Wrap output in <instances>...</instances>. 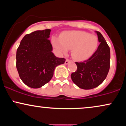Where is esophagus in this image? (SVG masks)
I'll return each instance as SVG.
<instances>
[{
	"mask_svg": "<svg viewBox=\"0 0 126 126\" xmlns=\"http://www.w3.org/2000/svg\"><path fill=\"white\" fill-rule=\"evenodd\" d=\"M70 62H71V61H70V60H69V59H66V61H65V63H64L65 64H68L69 63H70Z\"/></svg>",
	"mask_w": 126,
	"mask_h": 126,
	"instance_id": "esophagus-1",
	"label": "esophagus"
}]
</instances>
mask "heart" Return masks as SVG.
Here are the masks:
<instances>
[{"mask_svg":"<svg viewBox=\"0 0 126 126\" xmlns=\"http://www.w3.org/2000/svg\"><path fill=\"white\" fill-rule=\"evenodd\" d=\"M51 43L54 48L62 54H66L68 49H72V56L79 61L89 58L98 46L96 36L79 31L65 32L60 35V38L54 36Z\"/></svg>","mask_w":126,"mask_h":126,"instance_id":"b5f03b06","label":"heart"}]
</instances>
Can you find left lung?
<instances>
[{"label":"left lung","mask_w":126,"mask_h":126,"mask_svg":"<svg viewBox=\"0 0 126 126\" xmlns=\"http://www.w3.org/2000/svg\"><path fill=\"white\" fill-rule=\"evenodd\" d=\"M100 43L96 51L88 60L76 62L77 70L71 75L72 81L79 88L91 89L103 82L110 69V49L99 32L95 31Z\"/></svg>","instance_id":"8db88e82"}]
</instances>
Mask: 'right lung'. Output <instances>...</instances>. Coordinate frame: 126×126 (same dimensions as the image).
I'll return each mask as SVG.
<instances>
[{"mask_svg":"<svg viewBox=\"0 0 126 126\" xmlns=\"http://www.w3.org/2000/svg\"><path fill=\"white\" fill-rule=\"evenodd\" d=\"M50 32L47 29L27 34L17 49V70L22 82L30 88H41L48 83L55 68L66 60L52 52L53 47L48 40Z\"/></svg>","mask_w":126,"mask_h":126,"instance_id":"add662e5","label":"right lung"}]
</instances>
